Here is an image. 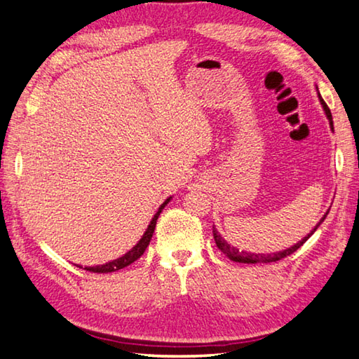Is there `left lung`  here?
Masks as SVG:
<instances>
[{
  "label": "left lung",
  "mask_w": 359,
  "mask_h": 359,
  "mask_svg": "<svg viewBox=\"0 0 359 359\" xmlns=\"http://www.w3.org/2000/svg\"><path fill=\"white\" fill-rule=\"evenodd\" d=\"M320 101H321V106H323V109H325V112H326V117H327V120H330V123H331V130H334V126H332V115H331V111H330V107H327V104L326 102L323 101V98H321L320 96ZM330 212V210H327ZM327 212H326V215H327ZM326 215L321 218L320 220V223L325 220L326 218ZM320 223L317 224V226H315V229L312 231L311 234H307L306 238H304L302 241H299L297 242L296 245H293L291 248H287V250H283V252H277V253H271V255H263V253H258V255H255V253H247V252H239V250H236L234 247H231L226 241H224L220 234L217 233V229L214 228L212 229V233H214V239H215V244H217V247L220 248V252H223L224 255H226V257L229 258V259H233V261H238V263H247V264H255V263H272V261H278V259H283L285 257H288V255H291V253H294L297 248H299L304 242H306L309 238H311V236L315 233V231H317V228L320 226Z\"/></svg>",
  "instance_id": "obj_1"
}]
</instances>
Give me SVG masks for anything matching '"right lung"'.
<instances>
[{
	"mask_svg": "<svg viewBox=\"0 0 359 359\" xmlns=\"http://www.w3.org/2000/svg\"><path fill=\"white\" fill-rule=\"evenodd\" d=\"M168 201H169V199H166V201L161 204V208L158 209L155 217L151 218V222H150V224H149L147 231H145V233H144L142 239L139 241L137 244H136L135 247H133L128 253L125 255V257H121V258H118V259H114V261H111V263H106V264H101V266L85 267V269L90 271V272H98V274H106V272H115V271H118V269H123V267L130 266L131 263H135L136 259L141 258L142 255H144V252H145V248H147L149 244H150L151 236H154V231H155V226H156L158 217H160L161 210L165 209V205L168 204Z\"/></svg>",
	"mask_w": 359,
	"mask_h": 359,
	"instance_id": "right-lung-1",
	"label": "right lung"
}]
</instances>
